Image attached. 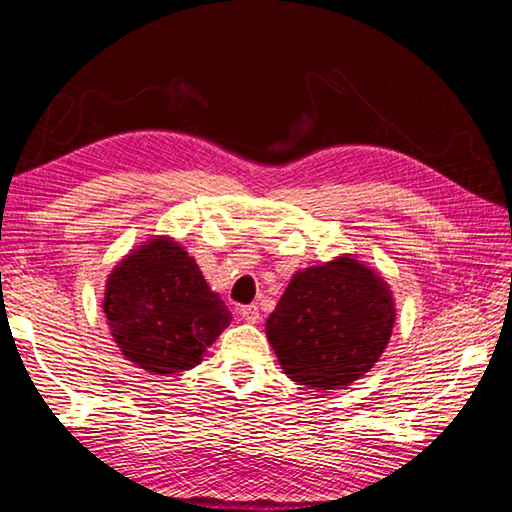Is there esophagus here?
Listing matches in <instances>:
<instances>
[{
	"label": "esophagus",
	"mask_w": 512,
	"mask_h": 512,
	"mask_svg": "<svg viewBox=\"0 0 512 512\" xmlns=\"http://www.w3.org/2000/svg\"><path fill=\"white\" fill-rule=\"evenodd\" d=\"M237 314L246 323H257L259 321V308L255 306V303H250V306H242V308L237 310Z\"/></svg>",
	"instance_id": "1"
}]
</instances>
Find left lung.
<instances>
[{"instance_id": "1", "label": "left lung", "mask_w": 512, "mask_h": 512, "mask_svg": "<svg viewBox=\"0 0 512 512\" xmlns=\"http://www.w3.org/2000/svg\"><path fill=\"white\" fill-rule=\"evenodd\" d=\"M394 321L387 281L343 255L292 275L266 321V336L295 383L343 389L378 363Z\"/></svg>"}]
</instances>
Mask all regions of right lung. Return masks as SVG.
Listing matches in <instances>:
<instances>
[{"instance_id": "add662e5", "label": "right lung", "mask_w": 512, "mask_h": 512, "mask_svg": "<svg viewBox=\"0 0 512 512\" xmlns=\"http://www.w3.org/2000/svg\"><path fill=\"white\" fill-rule=\"evenodd\" d=\"M103 312L123 356L151 376L200 365L231 323L195 259L171 237H154L114 266Z\"/></svg>"}]
</instances>
